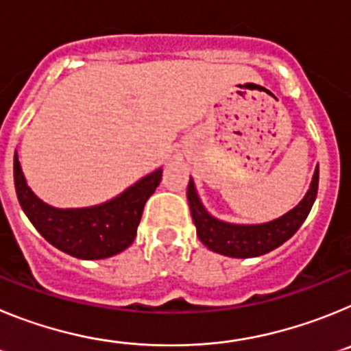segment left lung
I'll list each match as a JSON object with an SVG mask.
<instances>
[{"instance_id": "1", "label": "left lung", "mask_w": 351, "mask_h": 351, "mask_svg": "<svg viewBox=\"0 0 351 351\" xmlns=\"http://www.w3.org/2000/svg\"><path fill=\"white\" fill-rule=\"evenodd\" d=\"M318 173L320 172L316 165L308 193L304 195L302 200L293 209L272 221L258 225H239L214 218L198 197L193 179L190 178L188 202L198 239L214 253L232 258H253L280 247L299 230L300 225L308 218L318 193Z\"/></svg>"}]
</instances>
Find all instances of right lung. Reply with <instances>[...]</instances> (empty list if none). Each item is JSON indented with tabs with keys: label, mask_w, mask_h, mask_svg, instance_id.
<instances>
[{
	"label": "right lung",
	"mask_w": 351,
	"mask_h": 351,
	"mask_svg": "<svg viewBox=\"0 0 351 351\" xmlns=\"http://www.w3.org/2000/svg\"><path fill=\"white\" fill-rule=\"evenodd\" d=\"M161 172L163 169H156L98 206L60 209L45 204L31 191L17 151L14 156L15 191L24 214L52 246L82 260L108 258L133 243L142 210L160 184Z\"/></svg>",
	"instance_id": "obj_1"
}]
</instances>
